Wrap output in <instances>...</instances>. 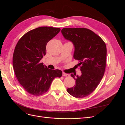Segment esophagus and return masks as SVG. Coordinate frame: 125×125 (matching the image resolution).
I'll return each instance as SVG.
<instances>
[{"mask_svg":"<svg viewBox=\"0 0 125 125\" xmlns=\"http://www.w3.org/2000/svg\"><path fill=\"white\" fill-rule=\"evenodd\" d=\"M62 75L63 77H68V76H69V74L66 73H62Z\"/></svg>","mask_w":125,"mask_h":125,"instance_id":"34e87169","label":"esophagus"}]
</instances>
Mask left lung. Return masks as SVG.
<instances>
[{
	"mask_svg": "<svg viewBox=\"0 0 125 125\" xmlns=\"http://www.w3.org/2000/svg\"><path fill=\"white\" fill-rule=\"evenodd\" d=\"M66 40L73 43V58L80 61L81 75L71 74L75 85L67 89L71 95L82 98L92 93L103 78L106 59V46L101 37L85 28H63L61 31Z\"/></svg>",
	"mask_w": 125,
	"mask_h": 125,
	"instance_id": "1",
	"label": "left lung"
}]
</instances>
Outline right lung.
<instances>
[{
    "label": "right lung",
    "instance_id": "obj_1",
    "mask_svg": "<svg viewBox=\"0 0 125 125\" xmlns=\"http://www.w3.org/2000/svg\"><path fill=\"white\" fill-rule=\"evenodd\" d=\"M60 31L56 28L42 26L30 31L18 41L13 55V68L18 80L26 92L39 96L46 92L54 79L62 71L47 68L40 63L46 55L47 43Z\"/></svg>",
    "mask_w": 125,
    "mask_h": 125
}]
</instances>
